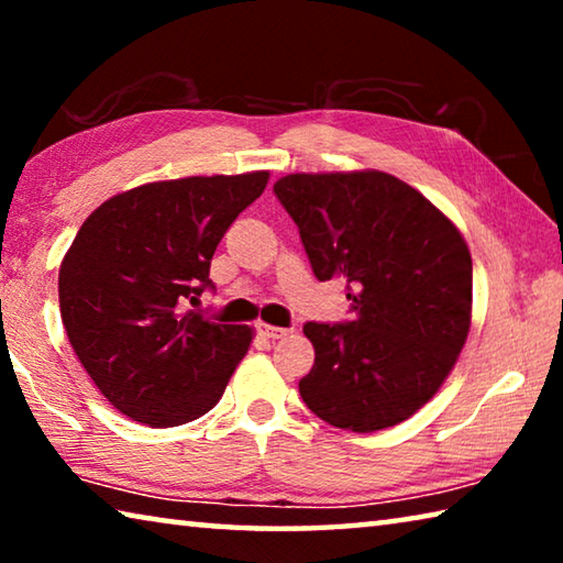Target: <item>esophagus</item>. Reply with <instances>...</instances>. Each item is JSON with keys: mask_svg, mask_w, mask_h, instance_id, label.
Here are the masks:
<instances>
[{"mask_svg": "<svg viewBox=\"0 0 563 563\" xmlns=\"http://www.w3.org/2000/svg\"><path fill=\"white\" fill-rule=\"evenodd\" d=\"M258 332H261L263 338H268V340H278V338H285V335H288V330H285V328L265 325V322H261V325H258Z\"/></svg>", "mask_w": 563, "mask_h": 563, "instance_id": "esophagus-1", "label": "esophagus"}]
</instances>
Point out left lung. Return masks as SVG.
Here are the masks:
<instances>
[{"label": "left lung", "instance_id": "8db88e82", "mask_svg": "<svg viewBox=\"0 0 563 563\" xmlns=\"http://www.w3.org/2000/svg\"><path fill=\"white\" fill-rule=\"evenodd\" d=\"M275 196L318 280L347 283L352 320L305 322L316 365L300 397L328 424L377 432L452 373L472 320V255L440 208L383 170L290 174Z\"/></svg>", "mask_w": 563, "mask_h": 563}]
</instances>
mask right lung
Wrapping results in <instances>:
<instances>
[{
	"label": "right lung",
	"mask_w": 563,
	"mask_h": 563,
	"mask_svg": "<svg viewBox=\"0 0 563 563\" xmlns=\"http://www.w3.org/2000/svg\"><path fill=\"white\" fill-rule=\"evenodd\" d=\"M268 170L158 180L109 198L59 268L62 322L101 395L136 422L176 427L213 409L251 347L247 325L186 310Z\"/></svg>",
	"instance_id": "1"
}]
</instances>
